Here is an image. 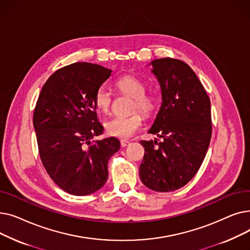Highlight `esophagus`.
Here are the masks:
<instances>
[{"mask_svg": "<svg viewBox=\"0 0 250 250\" xmlns=\"http://www.w3.org/2000/svg\"><path fill=\"white\" fill-rule=\"evenodd\" d=\"M129 144H130V142H128V141H126V140H122V141H121V146L124 147V148L126 147V146H128Z\"/></svg>", "mask_w": 250, "mask_h": 250, "instance_id": "obj_1", "label": "esophagus"}]
</instances>
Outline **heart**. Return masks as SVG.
<instances>
[{
    "instance_id": "heart-1",
    "label": "heart",
    "mask_w": 250,
    "mask_h": 250,
    "mask_svg": "<svg viewBox=\"0 0 250 250\" xmlns=\"http://www.w3.org/2000/svg\"><path fill=\"white\" fill-rule=\"evenodd\" d=\"M115 88L122 94L133 98L130 105L132 110L138 109L146 116H151L158 107V98L152 93H147L146 84L135 76L127 75L120 78L115 82ZM93 101L98 111L107 113L111 107V93L101 87L96 91ZM143 121L144 118L139 112H134L127 116H113L105 122V132L111 137L126 139L142 127Z\"/></svg>"
}]
</instances>
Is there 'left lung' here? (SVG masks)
Here are the masks:
<instances>
[{
    "instance_id": "left-lung-1",
    "label": "left lung",
    "mask_w": 250,
    "mask_h": 250,
    "mask_svg": "<svg viewBox=\"0 0 250 250\" xmlns=\"http://www.w3.org/2000/svg\"><path fill=\"white\" fill-rule=\"evenodd\" d=\"M151 64L162 103L149 133L162 141H141L145 155L140 178L148 188L168 192L185 187L205 159L212 136L211 102L185 62L164 58Z\"/></svg>"
}]
</instances>
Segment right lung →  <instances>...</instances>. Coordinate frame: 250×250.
Here are the masks:
<instances>
[{"label":"right lung","mask_w":250,"mask_h":250,"mask_svg":"<svg viewBox=\"0 0 250 250\" xmlns=\"http://www.w3.org/2000/svg\"><path fill=\"white\" fill-rule=\"evenodd\" d=\"M111 70L75 62L58 70L43 85L33 113V125L46 172L65 192L87 195L107 180V163L120 150L116 138L92 141L103 133L94 95Z\"/></svg>","instance_id":"obj_1"}]
</instances>
